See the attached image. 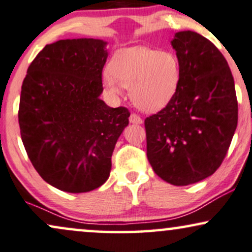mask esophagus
Here are the masks:
<instances>
[{
    "mask_svg": "<svg viewBox=\"0 0 252 252\" xmlns=\"http://www.w3.org/2000/svg\"><path fill=\"white\" fill-rule=\"evenodd\" d=\"M129 121H131L132 124H142L141 117L136 113H132L131 116H129Z\"/></svg>",
    "mask_w": 252,
    "mask_h": 252,
    "instance_id": "34e87169",
    "label": "esophagus"
}]
</instances>
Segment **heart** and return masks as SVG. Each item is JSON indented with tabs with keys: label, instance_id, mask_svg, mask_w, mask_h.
Listing matches in <instances>:
<instances>
[{
	"label": "heart",
	"instance_id": "1",
	"mask_svg": "<svg viewBox=\"0 0 252 252\" xmlns=\"http://www.w3.org/2000/svg\"><path fill=\"white\" fill-rule=\"evenodd\" d=\"M180 79V63L172 52L158 51L146 46L123 49L112 57L108 89L119 93V85L129 88L134 104L144 111H158L173 98Z\"/></svg>",
	"mask_w": 252,
	"mask_h": 252
}]
</instances>
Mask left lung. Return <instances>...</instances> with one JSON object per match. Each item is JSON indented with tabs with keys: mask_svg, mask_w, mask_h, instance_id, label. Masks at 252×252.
<instances>
[{
	"mask_svg": "<svg viewBox=\"0 0 252 252\" xmlns=\"http://www.w3.org/2000/svg\"><path fill=\"white\" fill-rule=\"evenodd\" d=\"M180 79L168 104L145 119L147 159L161 179L187 186L213 175L237 127L234 77L224 56L194 31L172 40Z\"/></svg>",
	"mask_w": 252,
	"mask_h": 252,
	"instance_id": "left-lung-1",
	"label": "left lung"
}]
</instances>
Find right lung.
<instances>
[{
    "mask_svg": "<svg viewBox=\"0 0 252 252\" xmlns=\"http://www.w3.org/2000/svg\"><path fill=\"white\" fill-rule=\"evenodd\" d=\"M105 45L93 38L45 45L22 84L24 148L40 178L63 191L86 192L105 183L114 146L128 125V108L99 99Z\"/></svg>",
    "mask_w": 252,
    "mask_h": 252,
    "instance_id": "right-lung-1",
    "label": "right lung"
}]
</instances>
